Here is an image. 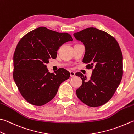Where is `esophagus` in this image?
Returning a JSON list of instances; mask_svg holds the SVG:
<instances>
[{"label": "esophagus", "mask_w": 134, "mask_h": 134, "mask_svg": "<svg viewBox=\"0 0 134 134\" xmlns=\"http://www.w3.org/2000/svg\"><path fill=\"white\" fill-rule=\"evenodd\" d=\"M70 77H74V76H75V73L74 72L70 71Z\"/></svg>", "instance_id": "esophagus-1"}]
</instances>
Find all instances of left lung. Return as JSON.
I'll return each mask as SVG.
<instances>
[{"mask_svg": "<svg viewBox=\"0 0 134 134\" xmlns=\"http://www.w3.org/2000/svg\"><path fill=\"white\" fill-rule=\"evenodd\" d=\"M85 46L83 62L92 69L90 79L80 72L76 74L82 80L76 90L78 98L88 106H101L108 102L119 86L123 75L122 54L114 37L94 27L87 28L74 34Z\"/></svg>", "mask_w": 134, "mask_h": 134, "instance_id": "1", "label": "left lung"}]
</instances>
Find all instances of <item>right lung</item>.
<instances>
[{
  "mask_svg": "<svg viewBox=\"0 0 134 134\" xmlns=\"http://www.w3.org/2000/svg\"><path fill=\"white\" fill-rule=\"evenodd\" d=\"M73 38L66 32L44 27L30 31L20 40L13 55V76L20 94L27 102L41 106L52 100L69 72L59 68L50 73L46 64L55 59L60 46Z\"/></svg>",
  "mask_w": 134,
  "mask_h": 134,
  "instance_id": "obj_1",
  "label": "right lung"
}]
</instances>
